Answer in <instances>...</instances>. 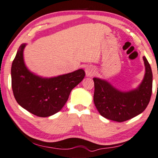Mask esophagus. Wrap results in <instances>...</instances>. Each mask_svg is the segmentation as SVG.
I'll return each mask as SVG.
<instances>
[{"label":"esophagus","mask_w":158,"mask_h":158,"mask_svg":"<svg viewBox=\"0 0 158 158\" xmlns=\"http://www.w3.org/2000/svg\"><path fill=\"white\" fill-rule=\"evenodd\" d=\"M95 69L92 66H88L85 69V73L87 77H92L95 74Z\"/></svg>","instance_id":"34e87169"}]
</instances>
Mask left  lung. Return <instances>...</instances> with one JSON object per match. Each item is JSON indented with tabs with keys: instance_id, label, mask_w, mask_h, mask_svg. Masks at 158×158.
<instances>
[{
	"instance_id": "obj_1",
	"label": "left lung",
	"mask_w": 158,
	"mask_h": 158,
	"mask_svg": "<svg viewBox=\"0 0 158 158\" xmlns=\"http://www.w3.org/2000/svg\"><path fill=\"white\" fill-rule=\"evenodd\" d=\"M145 74L141 83L135 89L121 91L106 80L94 77V102L100 114L107 119L123 122L144 111L150 101L153 73L145 56Z\"/></svg>"
}]
</instances>
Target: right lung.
I'll use <instances>...</instances> for the list:
<instances>
[{
	"label": "right lung",
	"mask_w": 158,
	"mask_h": 158,
	"mask_svg": "<svg viewBox=\"0 0 158 158\" xmlns=\"http://www.w3.org/2000/svg\"><path fill=\"white\" fill-rule=\"evenodd\" d=\"M27 44L18 49L11 68L12 88L16 101L27 111L47 117L60 111L71 90L85 76L83 69L60 76L44 77L30 71L24 62L23 51Z\"/></svg>",
	"instance_id": "right-lung-1"
}]
</instances>
